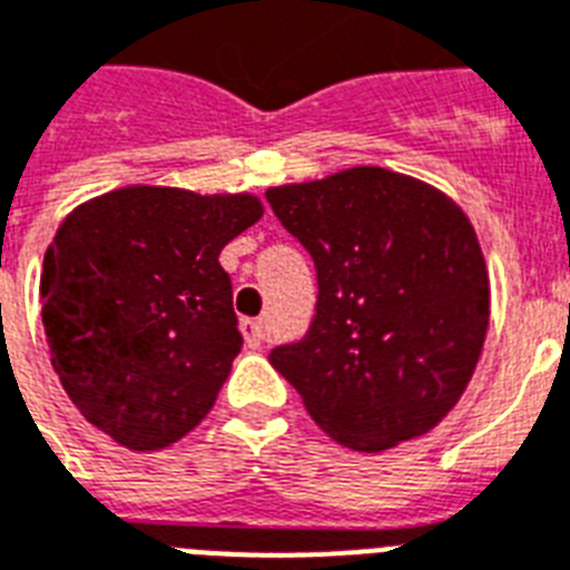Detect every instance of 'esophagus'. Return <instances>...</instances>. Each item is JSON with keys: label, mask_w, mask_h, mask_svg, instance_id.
I'll return each mask as SVG.
<instances>
[{"label": "esophagus", "mask_w": 570, "mask_h": 570, "mask_svg": "<svg viewBox=\"0 0 570 570\" xmlns=\"http://www.w3.org/2000/svg\"><path fill=\"white\" fill-rule=\"evenodd\" d=\"M240 335H244V341H247V347H253V350L262 347V338H264L262 321H253V317L240 321Z\"/></svg>", "instance_id": "34e87169"}]
</instances>
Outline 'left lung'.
I'll return each instance as SVG.
<instances>
[{"mask_svg":"<svg viewBox=\"0 0 570 570\" xmlns=\"http://www.w3.org/2000/svg\"><path fill=\"white\" fill-rule=\"evenodd\" d=\"M267 203L317 271L306 338L271 353L314 423L358 453L439 426L489 332V271L468 214L385 167L279 185Z\"/></svg>","mask_w":570,"mask_h":570,"instance_id":"1","label":"left lung"}]
</instances>
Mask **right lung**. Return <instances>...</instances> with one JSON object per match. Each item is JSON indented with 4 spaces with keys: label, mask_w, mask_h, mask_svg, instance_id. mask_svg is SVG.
I'll return each mask as SVG.
<instances>
[{
    "label": "right lung",
    "mask_w": 570,
    "mask_h": 570,
    "mask_svg": "<svg viewBox=\"0 0 570 570\" xmlns=\"http://www.w3.org/2000/svg\"><path fill=\"white\" fill-rule=\"evenodd\" d=\"M262 214L253 194L129 185L63 217L43 256L40 314L85 421L149 453L212 412L244 344L217 258Z\"/></svg>",
    "instance_id": "1"
}]
</instances>
